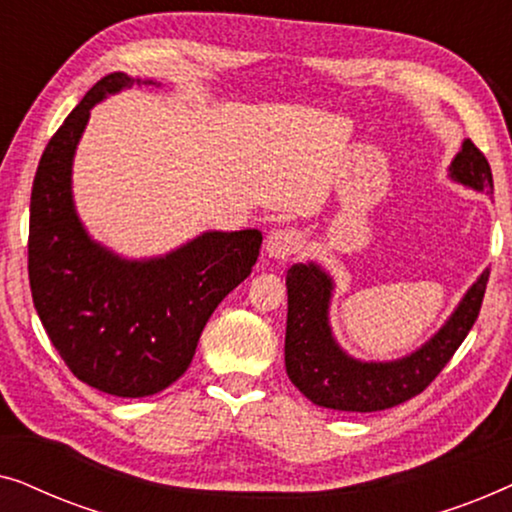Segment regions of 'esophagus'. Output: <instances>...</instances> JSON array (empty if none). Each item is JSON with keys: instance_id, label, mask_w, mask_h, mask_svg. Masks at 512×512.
<instances>
[{"instance_id": "obj_1", "label": "esophagus", "mask_w": 512, "mask_h": 512, "mask_svg": "<svg viewBox=\"0 0 512 512\" xmlns=\"http://www.w3.org/2000/svg\"><path fill=\"white\" fill-rule=\"evenodd\" d=\"M305 237L296 228H277L272 230L268 242H265V249L272 258H291L296 256L300 249H303Z\"/></svg>"}]
</instances>
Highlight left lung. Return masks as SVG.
Segmentation results:
<instances>
[{
	"instance_id": "left-lung-1",
	"label": "left lung",
	"mask_w": 512,
	"mask_h": 512,
	"mask_svg": "<svg viewBox=\"0 0 512 512\" xmlns=\"http://www.w3.org/2000/svg\"><path fill=\"white\" fill-rule=\"evenodd\" d=\"M450 177L475 191H494L492 170L478 146L466 139L450 165ZM489 272L478 277L445 326L417 352L398 361H356L333 340L328 303L333 279L314 263H296L286 272L284 361L289 380L314 405L342 412H377L422 394L457 352L478 319Z\"/></svg>"
}]
</instances>
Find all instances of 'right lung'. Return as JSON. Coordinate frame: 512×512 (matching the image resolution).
<instances>
[{"mask_svg":"<svg viewBox=\"0 0 512 512\" xmlns=\"http://www.w3.org/2000/svg\"><path fill=\"white\" fill-rule=\"evenodd\" d=\"M132 83L123 72L104 76L46 144L32 184L27 270L67 368L104 394L142 398L186 373L216 305L249 277L263 235L212 230L149 261H125L90 240L72 200L74 151L90 109Z\"/></svg>","mask_w":512,"mask_h":512,"instance_id":"obj_1","label":"right lung"}]
</instances>
